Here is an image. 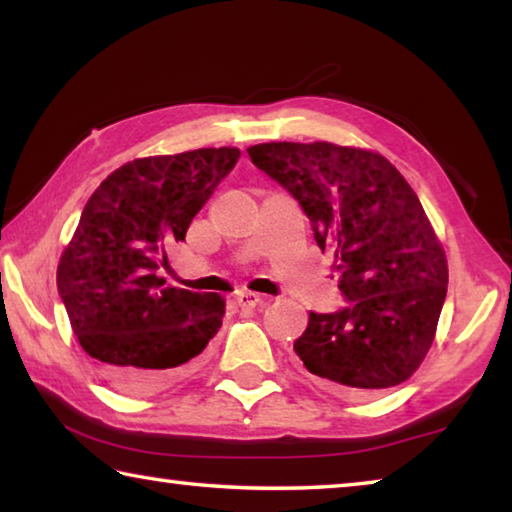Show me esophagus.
<instances>
[{"label":"esophagus","mask_w":512,"mask_h":512,"mask_svg":"<svg viewBox=\"0 0 512 512\" xmlns=\"http://www.w3.org/2000/svg\"><path fill=\"white\" fill-rule=\"evenodd\" d=\"M235 302L241 309H255L257 305H262L264 296H259L255 291H239L235 296Z\"/></svg>","instance_id":"obj_1"}]
</instances>
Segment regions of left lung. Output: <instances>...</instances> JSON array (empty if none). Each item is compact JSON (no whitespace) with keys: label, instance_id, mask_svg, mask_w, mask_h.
Instances as JSON below:
<instances>
[{"label":"left lung","instance_id":"1","mask_svg":"<svg viewBox=\"0 0 512 512\" xmlns=\"http://www.w3.org/2000/svg\"><path fill=\"white\" fill-rule=\"evenodd\" d=\"M248 155L305 210L350 302L311 311L293 343L302 366L343 395L402 384L427 357L447 296L445 250L411 185L384 155L354 146L271 142Z\"/></svg>","mask_w":512,"mask_h":512}]
</instances>
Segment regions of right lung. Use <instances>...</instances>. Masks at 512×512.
<instances>
[{
    "label": "right lung",
    "instance_id": "right-lung-1",
    "mask_svg": "<svg viewBox=\"0 0 512 512\" xmlns=\"http://www.w3.org/2000/svg\"><path fill=\"white\" fill-rule=\"evenodd\" d=\"M239 155L221 146L137 158L85 203L56 284L76 339L115 391L151 395L173 386L219 332L223 298L164 287L160 268Z\"/></svg>",
    "mask_w": 512,
    "mask_h": 512
}]
</instances>
